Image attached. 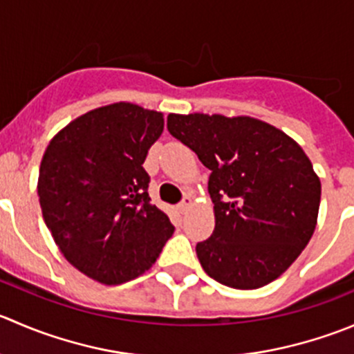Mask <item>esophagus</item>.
I'll return each mask as SVG.
<instances>
[{
	"label": "esophagus",
	"mask_w": 354,
	"mask_h": 354,
	"mask_svg": "<svg viewBox=\"0 0 354 354\" xmlns=\"http://www.w3.org/2000/svg\"><path fill=\"white\" fill-rule=\"evenodd\" d=\"M192 205H194V198H192V197H188V195H187V197H185L183 201H181V204L178 205V209H180V212H181V214H185V212H187L188 209L192 207Z\"/></svg>",
	"instance_id": "esophagus-1"
}]
</instances>
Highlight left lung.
Segmentation results:
<instances>
[{
    "mask_svg": "<svg viewBox=\"0 0 354 354\" xmlns=\"http://www.w3.org/2000/svg\"><path fill=\"white\" fill-rule=\"evenodd\" d=\"M167 129L211 169L216 226L197 243L204 272L242 290L279 279L317 228L322 183L306 152L249 115L169 114Z\"/></svg>",
    "mask_w": 354,
    "mask_h": 354,
    "instance_id": "1",
    "label": "left lung"
}]
</instances>
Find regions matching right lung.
Returning <instances> with one entry per match:
<instances>
[{"label": "right lung", "instance_id": "right-lung-1", "mask_svg": "<svg viewBox=\"0 0 354 354\" xmlns=\"http://www.w3.org/2000/svg\"><path fill=\"white\" fill-rule=\"evenodd\" d=\"M162 131V112L118 102L75 118L43 153L44 223L65 259L105 286L143 275L174 232L150 202L143 169Z\"/></svg>", "mask_w": 354, "mask_h": 354}]
</instances>
